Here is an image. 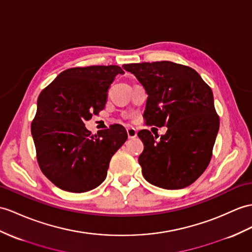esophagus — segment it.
<instances>
[{"label": "esophagus", "mask_w": 252, "mask_h": 252, "mask_svg": "<svg viewBox=\"0 0 252 252\" xmlns=\"http://www.w3.org/2000/svg\"><path fill=\"white\" fill-rule=\"evenodd\" d=\"M127 136L129 139H132V138H136L137 137V130L134 129V128H131V127H128L127 129Z\"/></svg>", "instance_id": "esophagus-1"}]
</instances>
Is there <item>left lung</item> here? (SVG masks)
I'll use <instances>...</instances> for the list:
<instances>
[{
	"mask_svg": "<svg viewBox=\"0 0 252 252\" xmlns=\"http://www.w3.org/2000/svg\"><path fill=\"white\" fill-rule=\"evenodd\" d=\"M147 95L146 125L167 126L160 139L138 132L144 150L139 156L144 179L157 187L182 189L204 172L219 129L211 88L191 67L169 61L125 64Z\"/></svg>",
	"mask_w": 252,
	"mask_h": 252,
	"instance_id": "1",
	"label": "left lung"
}]
</instances>
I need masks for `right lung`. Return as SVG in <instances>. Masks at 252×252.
<instances>
[{"label": "right lung", "instance_id": "add662e5", "mask_svg": "<svg viewBox=\"0 0 252 252\" xmlns=\"http://www.w3.org/2000/svg\"><path fill=\"white\" fill-rule=\"evenodd\" d=\"M120 66L73 67L62 71L37 100L31 124L41 172L55 186L85 192L105 181L110 160L127 140L125 128L114 124L97 134L84 126L105 109L108 90Z\"/></svg>", "mask_w": 252, "mask_h": 252}]
</instances>
